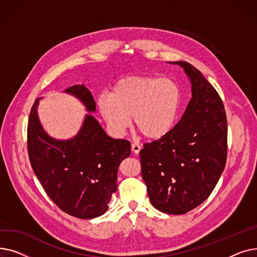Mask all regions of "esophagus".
<instances>
[{
    "label": "esophagus",
    "mask_w": 257,
    "mask_h": 257,
    "mask_svg": "<svg viewBox=\"0 0 257 257\" xmlns=\"http://www.w3.org/2000/svg\"><path fill=\"white\" fill-rule=\"evenodd\" d=\"M141 146L140 145H138V144H132L131 145V150H132V152L134 153V154H139L140 153V151H141Z\"/></svg>",
    "instance_id": "obj_1"
}]
</instances>
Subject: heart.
Segmentation results:
<instances>
[{
    "label": "heart",
    "instance_id": "obj_1",
    "mask_svg": "<svg viewBox=\"0 0 257 257\" xmlns=\"http://www.w3.org/2000/svg\"><path fill=\"white\" fill-rule=\"evenodd\" d=\"M182 105L181 91L170 79L128 76L118 80L98 100L99 111L115 137H121L131 124L149 141H160L173 131Z\"/></svg>",
    "mask_w": 257,
    "mask_h": 257
}]
</instances>
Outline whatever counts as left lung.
<instances>
[{
  "mask_svg": "<svg viewBox=\"0 0 257 257\" xmlns=\"http://www.w3.org/2000/svg\"><path fill=\"white\" fill-rule=\"evenodd\" d=\"M192 99L173 131L141 150L142 176L152 205L169 214H183L209 197L227 158V118L217 90L186 61Z\"/></svg>",
  "mask_w": 257,
  "mask_h": 257,
  "instance_id": "1",
  "label": "left lung"
}]
</instances>
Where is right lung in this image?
<instances>
[{
  "label": "right lung",
  "instance_id": "obj_1",
  "mask_svg": "<svg viewBox=\"0 0 257 257\" xmlns=\"http://www.w3.org/2000/svg\"><path fill=\"white\" fill-rule=\"evenodd\" d=\"M77 98L86 111L82 126L70 140H56L40 123L35 100L28 121V154L45 192L62 211L79 219H93L108 209L117 190V169L130 156L128 141L108 137L92 112L96 103L84 84L63 90Z\"/></svg>",
  "mask_w": 257,
  "mask_h": 257
}]
</instances>
